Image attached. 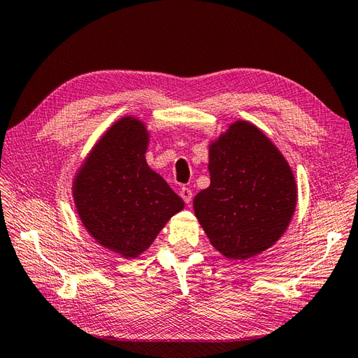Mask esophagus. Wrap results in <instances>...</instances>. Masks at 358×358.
Masks as SVG:
<instances>
[{
	"instance_id": "1",
	"label": "esophagus",
	"mask_w": 358,
	"mask_h": 358,
	"mask_svg": "<svg viewBox=\"0 0 358 358\" xmlns=\"http://www.w3.org/2000/svg\"><path fill=\"white\" fill-rule=\"evenodd\" d=\"M180 196L182 198V201L189 204L190 201H192V190L187 189V187H181L180 189Z\"/></svg>"
}]
</instances>
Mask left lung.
Instances as JSON below:
<instances>
[{
	"label": "left lung",
	"instance_id": "1",
	"mask_svg": "<svg viewBox=\"0 0 358 358\" xmlns=\"http://www.w3.org/2000/svg\"><path fill=\"white\" fill-rule=\"evenodd\" d=\"M210 186L194 198L195 217L227 259H248L285 234L297 204L292 166L276 145L247 120L210 140Z\"/></svg>",
	"mask_w": 358,
	"mask_h": 358
}]
</instances>
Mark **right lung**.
<instances>
[{
  "label": "right lung",
  "mask_w": 358,
  "mask_h": 358,
  "mask_svg": "<svg viewBox=\"0 0 358 358\" xmlns=\"http://www.w3.org/2000/svg\"><path fill=\"white\" fill-rule=\"evenodd\" d=\"M149 131L136 115L114 122L96 141L73 178L82 226L97 244L136 259L185 203L149 168Z\"/></svg>",
  "instance_id": "right-lung-1"
}]
</instances>
